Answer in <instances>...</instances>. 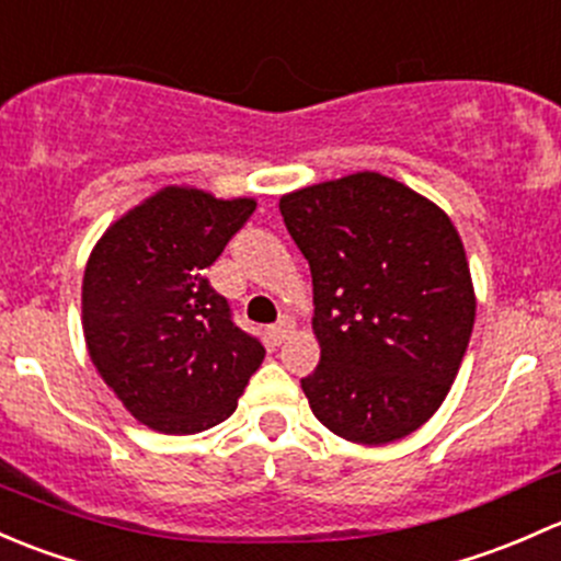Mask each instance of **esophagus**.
Returning a JSON list of instances; mask_svg holds the SVG:
<instances>
[{"instance_id": "34e87169", "label": "esophagus", "mask_w": 561, "mask_h": 561, "mask_svg": "<svg viewBox=\"0 0 561 561\" xmlns=\"http://www.w3.org/2000/svg\"><path fill=\"white\" fill-rule=\"evenodd\" d=\"M294 327H297V323H294L291 316H283L278 323H273V327L267 329L270 340H273V343H283V340H288V334L294 332Z\"/></svg>"}]
</instances>
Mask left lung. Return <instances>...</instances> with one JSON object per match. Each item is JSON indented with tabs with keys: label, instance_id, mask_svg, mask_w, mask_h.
I'll return each mask as SVG.
<instances>
[{
	"label": "left lung",
	"instance_id": "obj_1",
	"mask_svg": "<svg viewBox=\"0 0 561 561\" xmlns=\"http://www.w3.org/2000/svg\"><path fill=\"white\" fill-rule=\"evenodd\" d=\"M313 275L321 362L302 391L337 437L383 446L435 415L465 359L476 288L446 210L380 172L280 196Z\"/></svg>",
	"mask_w": 561,
	"mask_h": 561
}]
</instances>
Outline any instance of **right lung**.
Instances as JSON below:
<instances>
[{
  "label": "right lung",
  "mask_w": 561,
  "mask_h": 561,
  "mask_svg": "<svg viewBox=\"0 0 561 561\" xmlns=\"http://www.w3.org/2000/svg\"><path fill=\"white\" fill-rule=\"evenodd\" d=\"M253 210V196L164 186L110 224L85 262V348L124 408L156 432L196 435L227 421L262 365L264 345L234 327L207 280Z\"/></svg>",
  "instance_id": "1"
}]
</instances>
